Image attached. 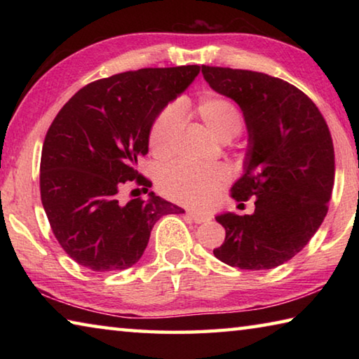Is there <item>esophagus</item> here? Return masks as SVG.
I'll use <instances>...</instances> for the list:
<instances>
[{
	"instance_id": "obj_1",
	"label": "esophagus",
	"mask_w": 359,
	"mask_h": 359,
	"mask_svg": "<svg viewBox=\"0 0 359 359\" xmlns=\"http://www.w3.org/2000/svg\"><path fill=\"white\" fill-rule=\"evenodd\" d=\"M187 214H188V217H190L194 223H204V222H208V220H209V217H208V215L198 214V212H193V210H188Z\"/></svg>"
}]
</instances>
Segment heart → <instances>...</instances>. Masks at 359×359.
<instances>
[{
  "mask_svg": "<svg viewBox=\"0 0 359 359\" xmlns=\"http://www.w3.org/2000/svg\"><path fill=\"white\" fill-rule=\"evenodd\" d=\"M182 115L198 118L222 142L238 136L244 125V115L238 104L218 93H204L196 102H180L177 109L168 106L156 114L149 130V147L156 158L172 155L184 128ZM229 179L226 166L172 165L158 175V188L172 201L191 208H208Z\"/></svg>",
  "mask_w": 359,
  "mask_h": 359,
  "instance_id": "heart-1",
  "label": "heart"
}]
</instances>
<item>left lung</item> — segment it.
Listing matches in <instances>:
<instances>
[{"label":"left lung","mask_w":359,"mask_h":359,"mask_svg":"<svg viewBox=\"0 0 359 359\" xmlns=\"http://www.w3.org/2000/svg\"><path fill=\"white\" fill-rule=\"evenodd\" d=\"M203 76L245 117V174L231 198H257L252 215L217 217L226 238L214 255L239 269H272L299 253L327 214L336 169L330 128L315 102L282 79L205 65Z\"/></svg>","instance_id":"left-lung-1"}]
</instances>
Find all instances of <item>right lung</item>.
Returning <instances> with one entry per match:
<instances>
[{"mask_svg": "<svg viewBox=\"0 0 359 359\" xmlns=\"http://www.w3.org/2000/svg\"><path fill=\"white\" fill-rule=\"evenodd\" d=\"M201 66L144 68L100 79L72 96L48 128L41 154V201L58 244L95 272L128 269L142 257L160 217L182 214L154 191L121 201L151 182L136 163L149 151L156 114L180 95Z\"/></svg>", "mask_w": 359, "mask_h": 359, "instance_id": "add662e5", "label": "right lung"}]
</instances>
